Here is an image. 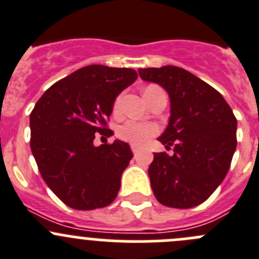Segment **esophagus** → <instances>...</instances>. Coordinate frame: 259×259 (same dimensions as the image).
<instances>
[{"mask_svg":"<svg viewBox=\"0 0 259 259\" xmlns=\"http://www.w3.org/2000/svg\"><path fill=\"white\" fill-rule=\"evenodd\" d=\"M131 149H132V152H134V155H135V156H136V155L139 154V147L135 146V145H132Z\"/></svg>","mask_w":259,"mask_h":259,"instance_id":"34e87169","label":"esophagus"}]
</instances>
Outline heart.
Here are the masks:
<instances>
[{
    "label": "heart",
    "mask_w": 259,
    "mask_h": 259,
    "mask_svg": "<svg viewBox=\"0 0 259 259\" xmlns=\"http://www.w3.org/2000/svg\"><path fill=\"white\" fill-rule=\"evenodd\" d=\"M147 88H151V86H147ZM146 88V89H147ZM120 100L122 97H117V99L114 100V104H113V110L115 113L119 110L120 107ZM157 127L152 123H145V122H139V120L130 119L125 123H123L122 125H119L118 128L117 135L120 140L125 142H130L131 145L135 146H142V145L146 144L152 136L157 134Z\"/></svg>",
    "instance_id": "obj_1"
}]
</instances>
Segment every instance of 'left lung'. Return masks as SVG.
<instances>
[{"mask_svg": "<svg viewBox=\"0 0 259 259\" xmlns=\"http://www.w3.org/2000/svg\"><path fill=\"white\" fill-rule=\"evenodd\" d=\"M170 98L168 127L159 137L173 155L155 152L149 177L157 201L174 208L205 202L225 178L236 149V118L218 90L176 66L140 68Z\"/></svg>", "mask_w": 259, "mask_h": 259, "instance_id": "1", "label": "left lung"}]
</instances>
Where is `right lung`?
<instances>
[{"label": "right lung", "instance_id": "add662e5", "mask_svg": "<svg viewBox=\"0 0 259 259\" xmlns=\"http://www.w3.org/2000/svg\"><path fill=\"white\" fill-rule=\"evenodd\" d=\"M132 68L91 65L57 81L30 113V147L41 178L75 210L110 205L134 154L127 142L94 146L112 136L108 118L118 95L134 83Z\"/></svg>", "mask_w": 259, "mask_h": 259}]
</instances>
